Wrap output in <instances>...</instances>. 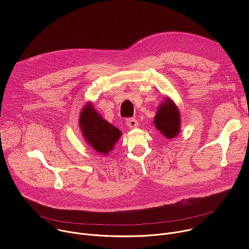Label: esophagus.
<instances>
[{"label": "esophagus", "mask_w": 249, "mask_h": 249, "mask_svg": "<svg viewBox=\"0 0 249 249\" xmlns=\"http://www.w3.org/2000/svg\"><path fill=\"white\" fill-rule=\"evenodd\" d=\"M126 124L129 128H135V127L138 126V121L135 118L131 117V118L126 119Z\"/></svg>", "instance_id": "obj_1"}]
</instances>
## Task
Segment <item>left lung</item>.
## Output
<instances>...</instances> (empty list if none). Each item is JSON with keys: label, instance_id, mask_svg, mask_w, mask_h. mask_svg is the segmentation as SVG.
Returning <instances> with one entry per match:
<instances>
[{"label": "left lung", "instance_id": "left-lung-1", "mask_svg": "<svg viewBox=\"0 0 249 249\" xmlns=\"http://www.w3.org/2000/svg\"><path fill=\"white\" fill-rule=\"evenodd\" d=\"M156 128L166 138L172 139L179 133L180 116L173 102L165 99L154 119Z\"/></svg>", "mask_w": 249, "mask_h": 249}]
</instances>
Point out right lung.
Listing matches in <instances>:
<instances>
[{
  "label": "right lung",
  "mask_w": 249,
  "mask_h": 249,
  "mask_svg": "<svg viewBox=\"0 0 249 249\" xmlns=\"http://www.w3.org/2000/svg\"><path fill=\"white\" fill-rule=\"evenodd\" d=\"M80 126L88 143L97 153L107 155L120 138L119 129L102 119L100 114L88 103L80 115Z\"/></svg>",
  "instance_id": "1"
}]
</instances>
